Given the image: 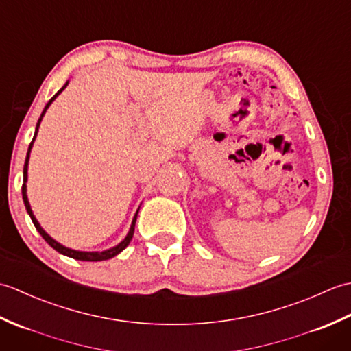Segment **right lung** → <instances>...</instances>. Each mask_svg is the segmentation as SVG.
I'll return each mask as SVG.
<instances>
[{
  "label": "right lung",
  "instance_id": "add662e5",
  "mask_svg": "<svg viewBox=\"0 0 351 351\" xmlns=\"http://www.w3.org/2000/svg\"><path fill=\"white\" fill-rule=\"evenodd\" d=\"M66 86H68V83H66L60 90H58L54 96H52V98L49 99V102L47 104V106H45V110L42 111V114H40V117H39V121H37V125H36V132H34V137H33V141H34V138H36V136H37V130H39V125H40V122H42V117H43V114H45V111L48 110V107L51 106V102L54 101L58 95H60L64 88H66ZM33 141L32 143H29V146H28V152H27V158H25V164H24V184H22V199H24V204H25V208H27V213L29 214V217H32V221H33V225L36 226V229H37V232H39L42 237H43V240L47 241L52 249H56L58 253H62V255H66V256H69V258H73V259H80V261H106V259H110V258H113V256H116L117 253H121L126 245L130 244V241L132 240V235H134V228H136V220H137V214L134 215V219H132V223H131V229H130V232H128V235L125 237V240L121 243V244H117L116 247H113V249H108V250H106V252H78V250H72V249H68V247H64V245H62L60 243H57L56 240H52V238L45 232V230L40 228V225L39 223H37V220H36V217H34V214H33V211H32V208H29V204H28V197H27V185H25V182H27V170H28V158H29V151H32V146H33ZM138 213V211H137Z\"/></svg>",
  "mask_w": 351,
  "mask_h": 351
}]
</instances>
